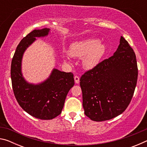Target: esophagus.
Instances as JSON below:
<instances>
[{"label":"esophagus","instance_id":"esophagus-1","mask_svg":"<svg viewBox=\"0 0 147 147\" xmlns=\"http://www.w3.org/2000/svg\"><path fill=\"white\" fill-rule=\"evenodd\" d=\"M74 82H75L76 84H78L80 82V78L78 76H74Z\"/></svg>","mask_w":147,"mask_h":147}]
</instances>
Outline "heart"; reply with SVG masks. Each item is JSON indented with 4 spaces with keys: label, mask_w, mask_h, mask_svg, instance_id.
<instances>
[{
    "label": "heart",
    "mask_w": 147,
    "mask_h": 147,
    "mask_svg": "<svg viewBox=\"0 0 147 147\" xmlns=\"http://www.w3.org/2000/svg\"><path fill=\"white\" fill-rule=\"evenodd\" d=\"M106 45L97 39H86L74 42L69 47L72 57L82 58L84 68L90 69L96 66L105 55Z\"/></svg>",
    "instance_id": "obj_1"
}]
</instances>
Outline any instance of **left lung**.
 <instances>
[{
	"instance_id": "1",
	"label": "left lung",
	"mask_w": 147,
	"mask_h": 147,
	"mask_svg": "<svg viewBox=\"0 0 147 147\" xmlns=\"http://www.w3.org/2000/svg\"><path fill=\"white\" fill-rule=\"evenodd\" d=\"M138 76L135 53L121 36L113 55L81 76L85 115L92 121H104L124 112L132 98Z\"/></svg>"
}]
</instances>
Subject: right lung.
Here are the masks:
<instances>
[{
  "instance_id": "1",
  "label": "right lung",
  "mask_w": 147,
  "mask_h": 147,
  "mask_svg": "<svg viewBox=\"0 0 147 147\" xmlns=\"http://www.w3.org/2000/svg\"><path fill=\"white\" fill-rule=\"evenodd\" d=\"M49 28L34 30L22 39L17 46L11 61L12 88L19 106L37 119L50 120L61 113L67 94L74 84L73 74L54 69L43 82L28 83L22 74L24 53L36 40L48 36Z\"/></svg>"
}]
</instances>
